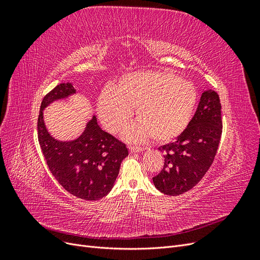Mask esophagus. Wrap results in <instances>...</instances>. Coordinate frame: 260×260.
<instances>
[{
	"instance_id": "34e87169",
	"label": "esophagus",
	"mask_w": 260,
	"mask_h": 260,
	"mask_svg": "<svg viewBox=\"0 0 260 260\" xmlns=\"http://www.w3.org/2000/svg\"><path fill=\"white\" fill-rule=\"evenodd\" d=\"M129 149H130L131 153H137V152L144 151V149H146V147H141V146H138V145H131V146H129Z\"/></svg>"
}]
</instances>
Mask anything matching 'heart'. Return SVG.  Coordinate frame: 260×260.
<instances>
[{
    "label": "heart",
    "instance_id": "1",
    "mask_svg": "<svg viewBox=\"0 0 260 260\" xmlns=\"http://www.w3.org/2000/svg\"><path fill=\"white\" fill-rule=\"evenodd\" d=\"M198 102L190 81L165 72H137L120 78L117 88L108 86L99 100V115L105 128L120 132L137 107L139 121L127 131L130 140L153 137L167 142L184 131Z\"/></svg>",
    "mask_w": 260,
    "mask_h": 260
}]
</instances>
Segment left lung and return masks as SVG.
<instances>
[{
	"instance_id": "1",
	"label": "left lung",
	"mask_w": 260,
	"mask_h": 260,
	"mask_svg": "<svg viewBox=\"0 0 260 260\" xmlns=\"http://www.w3.org/2000/svg\"><path fill=\"white\" fill-rule=\"evenodd\" d=\"M221 133V103L218 93L208 89L202 94L184 131L175 142L158 148L165 161L161 171L153 177L154 185L167 195H180L193 188L214 162Z\"/></svg>"
}]
</instances>
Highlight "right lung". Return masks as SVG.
<instances>
[{
  "label": "right lung",
  "mask_w": 260,
  "mask_h": 260,
  "mask_svg": "<svg viewBox=\"0 0 260 260\" xmlns=\"http://www.w3.org/2000/svg\"><path fill=\"white\" fill-rule=\"evenodd\" d=\"M75 92L72 83H59L43 98L38 117V140L46 165L58 183L78 199L95 201L112 190L128 148L102 130L95 117L73 142H59L49 135L43 121L44 107Z\"/></svg>",
  "instance_id": "right-lung-1"
}]
</instances>
